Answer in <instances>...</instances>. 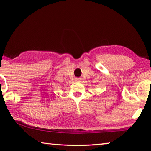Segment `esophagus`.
Returning <instances> with one entry per match:
<instances>
[{
  "label": "esophagus",
  "instance_id": "34e87169",
  "mask_svg": "<svg viewBox=\"0 0 151 151\" xmlns=\"http://www.w3.org/2000/svg\"><path fill=\"white\" fill-rule=\"evenodd\" d=\"M75 81H76V82H81V78H75Z\"/></svg>",
  "mask_w": 151,
  "mask_h": 151
}]
</instances>
